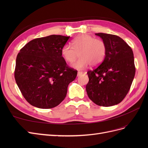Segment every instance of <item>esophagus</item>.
<instances>
[{
    "label": "esophagus",
    "instance_id": "34e87169",
    "mask_svg": "<svg viewBox=\"0 0 148 148\" xmlns=\"http://www.w3.org/2000/svg\"><path fill=\"white\" fill-rule=\"evenodd\" d=\"M82 74H83V71H78V74H77L78 76H80Z\"/></svg>",
    "mask_w": 148,
    "mask_h": 148
}]
</instances>
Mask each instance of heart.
<instances>
[{
	"instance_id": "heart-1",
	"label": "heart",
	"mask_w": 148,
	"mask_h": 148,
	"mask_svg": "<svg viewBox=\"0 0 148 148\" xmlns=\"http://www.w3.org/2000/svg\"><path fill=\"white\" fill-rule=\"evenodd\" d=\"M71 44L72 47L68 44L64 46L61 53L64 59L70 63L77 59L79 54V59L71 64L75 69L83 70L89 65L97 66L105 59L107 49L106 44L102 39L83 34L74 39Z\"/></svg>"
}]
</instances>
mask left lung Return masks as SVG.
<instances>
[{"label": "left lung", "instance_id": "left-lung-1", "mask_svg": "<svg viewBox=\"0 0 148 148\" xmlns=\"http://www.w3.org/2000/svg\"><path fill=\"white\" fill-rule=\"evenodd\" d=\"M107 46L104 60L87 72L88 96L96 104L109 107L122 102L130 89L135 75L132 48L118 36L96 33Z\"/></svg>", "mask_w": 148, "mask_h": 148}]
</instances>
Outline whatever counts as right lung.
I'll return each mask as SVG.
<instances>
[{"label": "right lung", "mask_w": 148, "mask_h": 148, "mask_svg": "<svg viewBox=\"0 0 148 148\" xmlns=\"http://www.w3.org/2000/svg\"><path fill=\"white\" fill-rule=\"evenodd\" d=\"M69 38L53 34L34 39L18 53L15 81L31 105L51 109L66 97L69 84L77 75L62 56V48Z\"/></svg>", "instance_id": "right-lung-1"}]
</instances>
